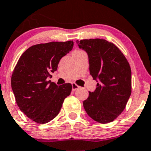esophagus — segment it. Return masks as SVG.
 Here are the masks:
<instances>
[{"label":"esophagus","instance_id":"34e87169","mask_svg":"<svg viewBox=\"0 0 151 151\" xmlns=\"http://www.w3.org/2000/svg\"><path fill=\"white\" fill-rule=\"evenodd\" d=\"M79 88H80V86H79L77 84L73 83H72V89H73V90L75 91V90H77V89H78Z\"/></svg>","mask_w":151,"mask_h":151}]
</instances>
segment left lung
Masks as SVG:
<instances>
[{"mask_svg": "<svg viewBox=\"0 0 151 151\" xmlns=\"http://www.w3.org/2000/svg\"><path fill=\"white\" fill-rule=\"evenodd\" d=\"M89 55V72L97 87L83 101L87 114L100 123L114 121L124 111L132 92L131 68L115 44L104 39L77 40Z\"/></svg>", "mask_w": 151, "mask_h": 151, "instance_id": "obj_1", "label": "left lung"}]
</instances>
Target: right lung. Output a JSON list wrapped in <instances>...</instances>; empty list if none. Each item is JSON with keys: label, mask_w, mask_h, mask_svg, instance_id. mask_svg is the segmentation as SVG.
Wrapping results in <instances>:
<instances>
[{"label": "right lung", "mask_w": 151, "mask_h": 151, "mask_svg": "<svg viewBox=\"0 0 151 151\" xmlns=\"http://www.w3.org/2000/svg\"><path fill=\"white\" fill-rule=\"evenodd\" d=\"M73 46V40L32 46L22 54L15 66L11 86L16 104L35 123L44 124L54 119L70 94L71 84L58 86L47 78L57 70L60 59Z\"/></svg>", "instance_id": "obj_1"}]
</instances>
